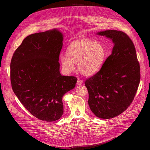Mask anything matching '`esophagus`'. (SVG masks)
Here are the masks:
<instances>
[{
  "instance_id": "esophagus-1",
  "label": "esophagus",
  "mask_w": 150,
  "mask_h": 150,
  "mask_svg": "<svg viewBox=\"0 0 150 150\" xmlns=\"http://www.w3.org/2000/svg\"><path fill=\"white\" fill-rule=\"evenodd\" d=\"M82 83H83V81H82L81 79H78L77 80V84H78V85H81V84H82Z\"/></svg>"
}]
</instances>
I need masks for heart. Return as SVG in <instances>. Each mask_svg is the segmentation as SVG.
Instances as JSON below:
<instances>
[{
    "label": "heart",
    "instance_id": "obj_1",
    "mask_svg": "<svg viewBox=\"0 0 150 150\" xmlns=\"http://www.w3.org/2000/svg\"><path fill=\"white\" fill-rule=\"evenodd\" d=\"M106 57L103 45L93 40L85 38L71 42L67 50V56L61 55L60 62L66 74H71L77 63L78 71L85 76H91L101 68Z\"/></svg>",
    "mask_w": 150,
    "mask_h": 150
}]
</instances>
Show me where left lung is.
Masks as SVG:
<instances>
[{"label":"left lung","mask_w":150,"mask_h":150,"mask_svg":"<svg viewBox=\"0 0 150 150\" xmlns=\"http://www.w3.org/2000/svg\"><path fill=\"white\" fill-rule=\"evenodd\" d=\"M112 40L114 47L101 68L85 81L88 103L101 119L115 117L132 103L140 82V66L135 46L126 33L117 30L98 33Z\"/></svg>","instance_id":"left-lung-1"}]
</instances>
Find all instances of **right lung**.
<instances>
[{
    "label": "right lung",
    "instance_id": "right-lung-1",
    "mask_svg": "<svg viewBox=\"0 0 150 150\" xmlns=\"http://www.w3.org/2000/svg\"><path fill=\"white\" fill-rule=\"evenodd\" d=\"M62 41L63 35L56 29L31 34L16 49L11 62L13 93L32 115L46 122L61 117L62 97L77 81L75 76L60 73Z\"/></svg>",
    "mask_w": 150,
    "mask_h": 150
}]
</instances>
